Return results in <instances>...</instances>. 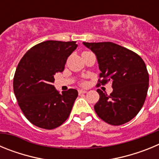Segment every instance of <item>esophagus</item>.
<instances>
[{
	"instance_id": "obj_1",
	"label": "esophagus",
	"mask_w": 159,
	"mask_h": 159,
	"mask_svg": "<svg viewBox=\"0 0 159 159\" xmlns=\"http://www.w3.org/2000/svg\"><path fill=\"white\" fill-rule=\"evenodd\" d=\"M87 92H88L87 90H79V94H84Z\"/></svg>"
}]
</instances>
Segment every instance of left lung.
I'll list each match as a JSON object with an SVG mask.
<instances>
[{"label": "left lung", "instance_id": "obj_1", "mask_svg": "<svg viewBox=\"0 0 159 159\" xmlns=\"http://www.w3.org/2000/svg\"><path fill=\"white\" fill-rule=\"evenodd\" d=\"M96 56L101 73L98 85L112 84L107 95L100 89L95 111L101 119L114 126L134 119L143 107L149 87V75L143 59L134 52L111 43L83 42Z\"/></svg>", "mask_w": 159, "mask_h": 159}]
</instances>
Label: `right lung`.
Here are the masks:
<instances>
[{
	"label": "right lung",
	"instance_id": "obj_1",
	"mask_svg": "<svg viewBox=\"0 0 159 159\" xmlns=\"http://www.w3.org/2000/svg\"><path fill=\"white\" fill-rule=\"evenodd\" d=\"M75 41L47 40L30 48L22 57L13 79V92L30 123L52 130L64 123L78 96L75 89L60 93L54 75L62 72L67 57L77 48Z\"/></svg>",
	"mask_w": 159,
	"mask_h": 159
}]
</instances>
